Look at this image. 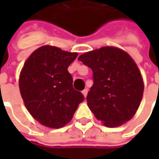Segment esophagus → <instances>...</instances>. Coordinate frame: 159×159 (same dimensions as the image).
<instances>
[{"label": "esophagus", "instance_id": "34e87169", "mask_svg": "<svg viewBox=\"0 0 159 159\" xmlns=\"http://www.w3.org/2000/svg\"><path fill=\"white\" fill-rule=\"evenodd\" d=\"M88 92H89V89H85L82 91V94L84 95V96H85V97H86V96L88 95Z\"/></svg>", "mask_w": 159, "mask_h": 159}]
</instances>
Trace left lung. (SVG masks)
<instances>
[{"instance_id": "obj_1", "label": "left lung", "mask_w": 159, "mask_h": 159, "mask_svg": "<svg viewBox=\"0 0 159 159\" xmlns=\"http://www.w3.org/2000/svg\"><path fill=\"white\" fill-rule=\"evenodd\" d=\"M93 71L94 84L87 96L89 109L108 127L124 124L134 117L143 94L137 65L125 51L103 47L79 57Z\"/></svg>"}]
</instances>
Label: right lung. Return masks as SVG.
<instances>
[{
  "label": "right lung",
  "mask_w": 159,
  "mask_h": 159,
  "mask_svg": "<svg viewBox=\"0 0 159 159\" xmlns=\"http://www.w3.org/2000/svg\"><path fill=\"white\" fill-rule=\"evenodd\" d=\"M78 57L59 48L43 46L26 60L19 89L30 114L40 124L60 128L69 123L84 95L73 89L68 67Z\"/></svg>",
  "instance_id": "obj_1"
}]
</instances>
